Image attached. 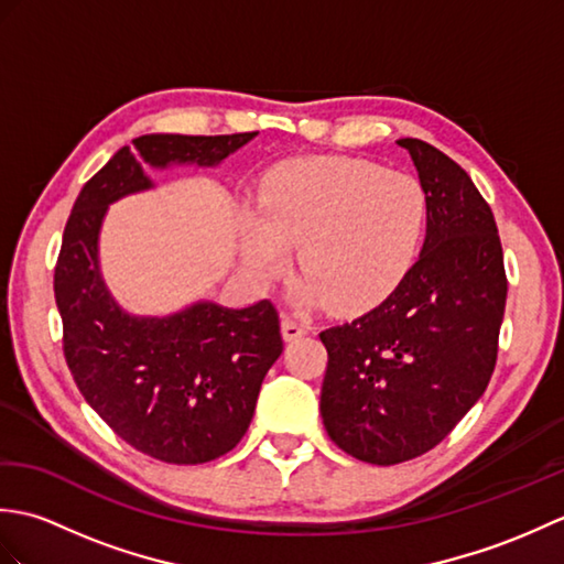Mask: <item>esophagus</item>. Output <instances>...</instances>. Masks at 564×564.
I'll list each match as a JSON object with an SVG mask.
<instances>
[{"label": "esophagus", "instance_id": "obj_1", "mask_svg": "<svg viewBox=\"0 0 564 564\" xmlns=\"http://www.w3.org/2000/svg\"><path fill=\"white\" fill-rule=\"evenodd\" d=\"M305 332H307V327H305V325H301V322H295V319H293V317H289V315H283V317H281V334H283V339H285V341H295V339H301Z\"/></svg>", "mask_w": 564, "mask_h": 564}]
</instances>
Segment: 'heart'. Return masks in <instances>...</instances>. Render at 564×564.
Wrapping results in <instances>:
<instances>
[{
	"instance_id": "heart-1",
	"label": "heart",
	"mask_w": 564,
	"mask_h": 564,
	"mask_svg": "<svg viewBox=\"0 0 564 564\" xmlns=\"http://www.w3.org/2000/svg\"><path fill=\"white\" fill-rule=\"evenodd\" d=\"M424 225L426 196L414 176L364 160L297 158L263 176L257 210L239 218V249L247 271L269 283L297 247V305L361 310L398 289Z\"/></svg>"
}]
</instances>
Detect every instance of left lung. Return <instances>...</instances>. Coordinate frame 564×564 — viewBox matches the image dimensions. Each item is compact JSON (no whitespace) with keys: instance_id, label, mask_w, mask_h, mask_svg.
I'll use <instances>...</instances> for the list:
<instances>
[{"instance_id":"left-lung-1","label":"left lung","mask_w":564,"mask_h":564,"mask_svg":"<svg viewBox=\"0 0 564 564\" xmlns=\"http://www.w3.org/2000/svg\"><path fill=\"white\" fill-rule=\"evenodd\" d=\"M398 145L426 196L424 247L378 307L319 334L322 422L344 453L373 465L431 451L482 398L507 305L497 223L473 178L424 140Z\"/></svg>"}]
</instances>
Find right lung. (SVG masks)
I'll return each instance as SVG.
<instances>
[{
  "label": "right lung",
  "mask_w": 564,
  "mask_h": 564,
  "mask_svg": "<svg viewBox=\"0 0 564 564\" xmlns=\"http://www.w3.org/2000/svg\"><path fill=\"white\" fill-rule=\"evenodd\" d=\"M257 135H140L84 184L65 225L55 303L72 378L118 436L164 463H208L247 434L283 351L279 313L269 301L227 307L206 297L170 315L128 313L104 281L101 227L113 203L158 186L148 164L213 170Z\"/></svg>",
  "instance_id": "add662e5"
}]
</instances>
